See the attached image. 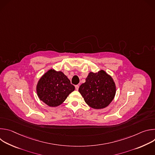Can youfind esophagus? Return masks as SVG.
<instances>
[{"mask_svg": "<svg viewBox=\"0 0 155 155\" xmlns=\"http://www.w3.org/2000/svg\"><path fill=\"white\" fill-rule=\"evenodd\" d=\"M78 88H79V85H76L75 86V90L77 91H78Z\"/></svg>", "mask_w": 155, "mask_h": 155, "instance_id": "obj_1", "label": "esophagus"}]
</instances>
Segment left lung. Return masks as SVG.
Here are the masks:
<instances>
[{
  "label": "left lung",
  "instance_id": "8db88e82",
  "mask_svg": "<svg viewBox=\"0 0 155 155\" xmlns=\"http://www.w3.org/2000/svg\"><path fill=\"white\" fill-rule=\"evenodd\" d=\"M78 91L85 102L95 109H102L112 102L116 94V86L112 77L104 71L90 72Z\"/></svg>",
  "mask_w": 155,
  "mask_h": 155
}]
</instances>
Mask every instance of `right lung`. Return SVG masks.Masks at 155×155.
<instances>
[{
	"instance_id": "obj_1",
	"label": "right lung",
	"mask_w": 155,
	"mask_h": 155,
	"mask_svg": "<svg viewBox=\"0 0 155 155\" xmlns=\"http://www.w3.org/2000/svg\"><path fill=\"white\" fill-rule=\"evenodd\" d=\"M36 90L40 101L50 107H57L75 90V86L63 72L50 69L40 78Z\"/></svg>"
}]
</instances>
